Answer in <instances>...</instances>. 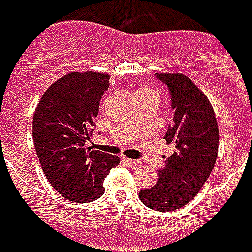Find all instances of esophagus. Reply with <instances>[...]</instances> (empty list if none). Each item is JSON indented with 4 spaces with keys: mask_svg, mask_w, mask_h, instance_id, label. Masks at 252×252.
Masks as SVG:
<instances>
[{
    "mask_svg": "<svg viewBox=\"0 0 252 252\" xmlns=\"http://www.w3.org/2000/svg\"><path fill=\"white\" fill-rule=\"evenodd\" d=\"M124 163H126V166H133V167H136V166H140L142 162H140V160H135V159L126 158L124 159Z\"/></svg>",
    "mask_w": 252,
    "mask_h": 252,
    "instance_id": "esophagus-1",
    "label": "esophagus"
}]
</instances>
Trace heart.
<instances>
[{
    "instance_id": "b5f03b06",
    "label": "heart",
    "mask_w": 252,
    "mask_h": 252,
    "mask_svg": "<svg viewBox=\"0 0 252 252\" xmlns=\"http://www.w3.org/2000/svg\"><path fill=\"white\" fill-rule=\"evenodd\" d=\"M135 94H136V98H143V97H146V95H151V94H154L150 89H147L146 86H139V88L136 89V92H135Z\"/></svg>"
}]
</instances>
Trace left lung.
Returning <instances> with one entry per match:
<instances>
[{
  "instance_id": "obj_1",
  "label": "left lung",
  "mask_w": 252,
  "mask_h": 252,
  "mask_svg": "<svg viewBox=\"0 0 252 252\" xmlns=\"http://www.w3.org/2000/svg\"><path fill=\"white\" fill-rule=\"evenodd\" d=\"M157 77L171 95L173 121L164 139L174 151L158 171L157 184L140 190L139 198L154 211L169 212L189 204L211 175L219 153V126L209 99L189 77L181 72Z\"/></svg>"
}]
</instances>
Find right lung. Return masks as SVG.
<instances>
[{
  "instance_id": "1",
  "label": "right lung",
  "mask_w": 252,
  "mask_h": 252,
  "mask_svg": "<svg viewBox=\"0 0 252 252\" xmlns=\"http://www.w3.org/2000/svg\"><path fill=\"white\" fill-rule=\"evenodd\" d=\"M109 74L71 71L41 95L32 136L43 173L58 193L72 202H92L105 193L117 155L89 147L99 101L109 88Z\"/></svg>"
}]
</instances>
